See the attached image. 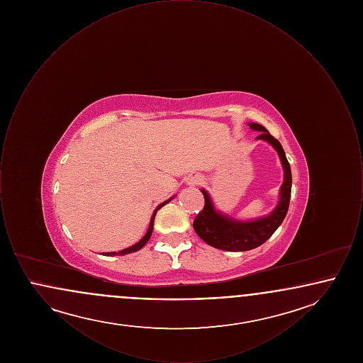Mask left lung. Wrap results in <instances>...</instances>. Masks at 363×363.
Returning a JSON list of instances; mask_svg holds the SVG:
<instances>
[{"instance_id":"left-lung-1","label":"left lung","mask_w":363,"mask_h":363,"mask_svg":"<svg viewBox=\"0 0 363 363\" xmlns=\"http://www.w3.org/2000/svg\"><path fill=\"white\" fill-rule=\"evenodd\" d=\"M249 126L255 130L261 132L257 138L267 140L275 147L284 169V182L280 189V201L275 211L269 216L253 222H238L216 212L207 191L201 190L204 194L206 204L203 211L199 212L197 216L194 218L193 228L196 234L203 241L207 242L208 245L227 252H246L259 247V245L267 241L277 231V227L281 225L290 206L293 177L290 163L286 157L281 144L274 136H271L269 132L259 123H249Z\"/></svg>"}]
</instances>
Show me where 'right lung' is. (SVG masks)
<instances>
[{
  "instance_id": "obj_1",
  "label": "right lung",
  "mask_w": 363,
  "mask_h": 363,
  "mask_svg": "<svg viewBox=\"0 0 363 363\" xmlns=\"http://www.w3.org/2000/svg\"><path fill=\"white\" fill-rule=\"evenodd\" d=\"M172 200V199H170ZM170 200H167V201H164V203H162L159 207L156 208L155 212H154V215H152V218H151V223H150V227H148V231H147V234L138 242V243H135L133 246H130V247H128V249H123L121 252H118V253H116V252H110V253H104V256H125V255H128V253H133V252H138L140 250L148 240L151 238V234H152V230H154V219H155L156 212H157V209H160V208L163 207V206H166Z\"/></svg>"
}]
</instances>
